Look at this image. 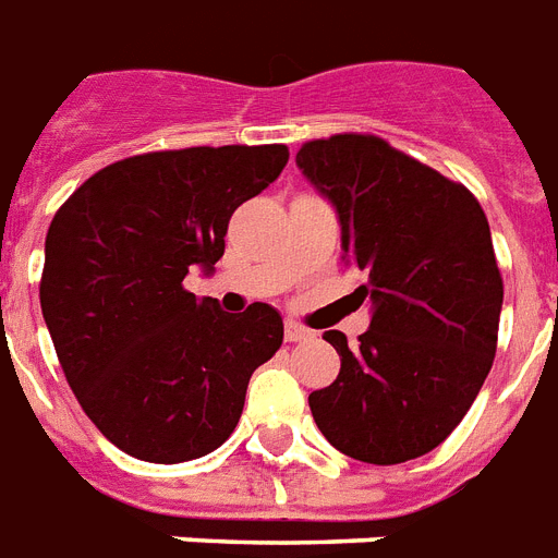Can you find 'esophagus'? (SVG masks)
<instances>
[{"label": "esophagus", "mask_w": 558, "mask_h": 558, "mask_svg": "<svg viewBox=\"0 0 558 558\" xmlns=\"http://www.w3.org/2000/svg\"><path fill=\"white\" fill-rule=\"evenodd\" d=\"M283 335H287L289 343H298V341H306L312 332L306 329V326L298 324V320H287V329H283Z\"/></svg>", "instance_id": "esophagus-1"}]
</instances>
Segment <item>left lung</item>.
<instances>
[{"label":"left lung","instance_id":"left-lung-1","mask_svg":"<svg viewBox=\"0 0 558 558\" xmlns=\"http://www.w3.org/2000/svg\"><path fill=\"white\" fill-rule=\"evenodd\" d=\"M294 162L335 206L373 312L357 347L324 332L341 373L310 396L312 418L350 459H418L459 427L496 357L505 287L487 217L464 185L373 134L312 140Z\"/></svg>","mask_w":558,"mask_h":558}]
</instances>
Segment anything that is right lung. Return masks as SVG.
Instances as JSON below:
<instances>
[{
  "label": "right lung",
  "instance_id": "add662e5",
  "mask_svg": "<svg viewBox=\"0 0 558 558\" xmlns=\"http://www.w3.org/2000/svg\"><path fill=\"white\" fill-rule=\"evenodd\" d=\"M287 146L137 154L76 189L51 220L39 283L62 373L122 452L180 464L238 427L248 378L283 343L269 303L229 315L183 287L223 257L229 217L278 180Z\"/></svg>",
  "mask_w": 558,
  "mask_h": 558
}]
</instances>
